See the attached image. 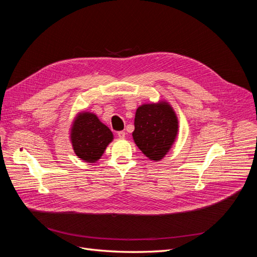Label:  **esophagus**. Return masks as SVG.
<instances>
[{
  "label": "esophagus",
  "mask_w": 257,
  "mask_h": 257,
  "mask_svg": "<svg viewBox=\"0 0 257 257\" xmlns=\"http://www.w3.org/2000/svg\"><path fill=\"white\" fill-rule=\"evenodd\" d=\"M118 136H119V138H121V139L125 138V132H124V131H120V132H118Z\"/></svg>",
  "instance_id": "obj_1"
}]
</instances>
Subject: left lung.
Listing matches in <instances>:
<instances>
[{"label":"left lung","instance_id":"obj_1","mask_svg":"<svg viewBox=\"0 0 257 257\" xmlns=\"http://www.w3.org/2000/svg\"><path fill=\"white\" fill-rule=\"evenodd\" d=\"M133 139L151 161L162 160L170 150L178 134V118L165 100L139 106L135 113Z\"/></svg>","mask_w":257,"mask_h":257}]
</instances>
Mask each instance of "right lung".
Masks as SVG:
<instances>
[{
	"instance_id": "obj_1",
	"label": "right lung",
	"mask_w": 257,
	"mask_h": 257,
	"mask_svg": "<svg viewBox=\"0 0 257 257\" xmlns=\"http://www.w3.org/2000/svg\"><path fill=\"white\" fill-rule=\"evenodd\" d=\"M113 139L111 131L92 112H79L73 121L71 142L80 160L95 163Z\"/></svg>"
}]
</instances>
